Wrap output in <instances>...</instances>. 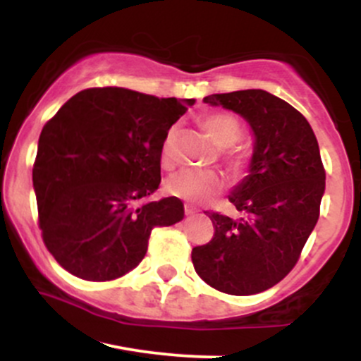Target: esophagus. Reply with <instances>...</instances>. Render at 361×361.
Here are the masks:
<instances>
[{
	"instance_id": "esophagus-1",
	"label": "esophagus",
	"mask_w": 361,
	"mask_h": 361,
	"mask_svg": "<svg viewBox=\"0 0 361 361\" xmlns=\"http://www.w3.org/2000/svg\"><path fill=\"white\" fill-rule=\"evenodd\" d=\"M197 212H198V210H197V209H193V207L185 205V214H186V215H195Z\"/></svg>"
}]
</instances>
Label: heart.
<instances>
[{
	"instance_id": "heart-1",
	"label": "heart",
	"mask_w": 361,
	"mask_h": 361,
	"mask_svg": "<svg viewBox=\"0 0 361 361\" xmlns=\"http://www.w3.org/2000/svg\"><path fill=\"white\" fill-rule=\"evenodd\" d=\"M202 126L212 135V139L221 147H229L238 142L243 135V127L239 118L231 114H214L202 120ZM178 128L171 127L163 140V163L169 164L173 159V146H175ZM227 163L234 168H244L247 164V154L243 149H229L224 152ZM224 178L221 173L212 169H183L168 180L169 193L185 198L188 202H207L224 190Z\"/></svg>"
}]
</instances>
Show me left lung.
Returning <instances> with one entry per match:
<instances>
[{
    "label": "left lung",
    "mask_w": 361,
    "mask_h": 361,
    "mask_svg": "<svg viewBox=\"0 0 361 361\" xmlns=\"http://www.w3.org/2000/svg\"><path fill=\"white\" fill-rule=\"evenodd\" d=\"M204 102L246 118L256 142L251 173L229 195L243 217L207 212L214 238L193 247V267L219 292L252 295L283 280L299 261L321 212L326 169L312 127L275 94L243 90Z\"/></svg>",
    "instance_id": "left-lung-1"
}]
</instances>
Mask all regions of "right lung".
<instances>
[{
    "mask_svg": "<svg viewBox=\"0 0 361 361\" xmlns=\"http://www.w3.org/2000/svg\"><path fill=\"white\" fill-rule=\"evenodd\" d=\"M193 100L157 98L118 86L69 98L40 132L32 169L45 247L71 275L120 279L146 256L154 227L185 215L159 188L161 147Z\"/></svg>",
    "mask_w": 361,
    "mask_h": 361,
    "instance_id": "right-lung-1",
    "label": "right lung"
}]
</instances>
